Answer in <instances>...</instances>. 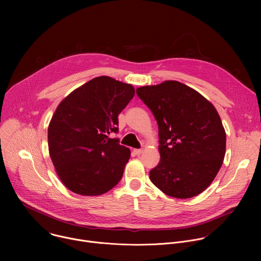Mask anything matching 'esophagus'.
<instances>
[{
    "label": "esophagus",
    "instance_id": "esophagus-1",
    "mask_svg": "<svg viewBox=\"0 0 261 261\" xmlns=\"http://www.w3.org/2000/svg\"><path fill=\"white\" fill-rule=\"evenodd\" d=\"M133 152H134L135 155H140V154H142L143 150H142V148H135V150H134Z\"/></svg>",
    "mask_w": 261,
    "mask_h": 261
}]
</instances>
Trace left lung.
Listing matches in <instances>:
<instances>
[{
  "label": "left lung",
  "mask_w": 261,
  "mask_h": 261,
  "mask_svg": "<svg viewBox=\"0 0 261 261\" xmlns=\"http://www.w3.org/2000/svg\"><path fill=\"white\" fill-rule=\"evenodd\" d=\"M159 129L160 162L150 179L168 196L191 198L204 191L220 170L226 134L214 105L175 81L136 89Z\"/></svg>",
  "instance_id": "obj_1"
}]
</instances>
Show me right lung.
I'll return each mask as SVG.
<instances>
[{
	"mask_svg": "<svg viewBox=\"0 0 261 261\" xmlns=\"http://www.w3.org/2000/svg\"><path fill=\"white\" fill-rule=\"evenodd\" d=\"M135 90L108 76L91 80L58 106L48 126V150L56 171L76 194L97 196L121 180L130 150L118 138V116Z\"/></svg>",
	"mask_w": 261,
	"mask_h": 261,
	"instance_id": "right-lung-1",
	"label": "right lung"
}]
</instances>
